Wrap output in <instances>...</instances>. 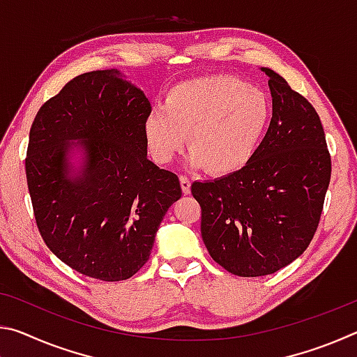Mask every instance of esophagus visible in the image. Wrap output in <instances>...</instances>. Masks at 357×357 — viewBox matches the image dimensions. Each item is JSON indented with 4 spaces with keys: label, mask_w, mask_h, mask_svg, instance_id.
<instances>
[{
    "label": "esophagus",
    "mask_w": 357,
    "mask_h": 357,
    "mask_svg": "<svg viewBox=\"0 0 357 357\" xmlns=\"http://www.w3.org/2000/svg\"><path fill=\"white\" fill-rule=\"evenodd\" d=\"M179 181H181V189H183V193H184V195H189V193H190V181H189V178L184 176V174H181Z\"/></svg>",
    "instance_id": "esophagus-1"
}]
</instances>
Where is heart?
<instances>
[{
    "label": "heart",
    "instance_id": "1",
    "mask_svg": "<svg viewBox=\"0 0 357 357\" xmlns=\"http://www.w3.org/2000/svg\"><path fill=\"white\" fill-rule=\"evenodd\" d=\"M271 116L261 89L234 77H202L174 84L162 110L148 114L143 137L151 159L165 165L185 143L189 165L231 174L249 164Z\"/></svg>",
    "mask_w": 357,
    "mask_h": 357
}]
</instances>
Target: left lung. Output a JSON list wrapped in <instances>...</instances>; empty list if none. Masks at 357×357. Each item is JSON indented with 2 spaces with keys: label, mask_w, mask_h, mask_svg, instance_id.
<instances>
[{
  "label": "left lung",
  "mask_w": 357,
  "mask_h": 357,
  "mask_svg": "<svg viewBox=\"0 0 357 357\" xmlns=\"http://www.w3.org/2000/svg\"><path fill=\"white\" fill-rule=\"evenodd\" d=\"M269 77L273 118L249 164L195 181L202 238L209 255L241 277L274 274L309 247L331 181V155L315 108L283 77Z\"/></svg>",
  "instance_id": "obj_1"
}]
</instances>
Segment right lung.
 <instances>
[{
    "label": "right lung",
    "mask_w": 357,
    "mask_h": 357,
    "mask_svg": "<svg viewBox=\"0 0 357 357\" xmlns=\"http://www.w3.org/2000/svg\"><path fill=\"white\" fill-rule=\"evenodd\" d=\"M146 96L118 69L75 77L36 114L25 160L40 236L77 273L119 282L143 268L181 190L148 159Z\"/></svg>",
    "instance_id": "1"
}]
</instances>
